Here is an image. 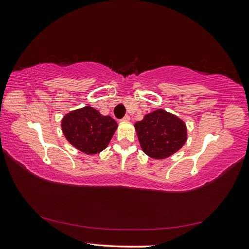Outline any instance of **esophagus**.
Instances as JSON below:
<instances>
[{
  "instance_id": "esophagus-1",
  "label": "esophagus",
  "mask_w": 249,
  "mask_h": 249,
  "mask_svg": "<svg viewBox=\"0 0 249 249\" xmlns=\"http://www.w3.org/2000/svg\"><path fill=\"white\" fill-rule=\"evenodd\" d=\"M129 120H130V117L128 115H125L123 119H122V121H124V122H128Z\"/></svg>"
}]
</instances>
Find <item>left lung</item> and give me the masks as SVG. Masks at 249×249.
I'll use <instances>...</instances> for the list:
<instances>
[{"label": "left lung", "instance_id": "1", "mask_svg": "<svg viewBox=\"0 0 249 249\" xmlns=\"http://www.w3.org/2000/svg\"><path fill=\"white\" fill-rule=\"evenodd\" d=\"M144 153L155 159H165L178 151L187 141L183 121L159 108L135 123Z\"/></svg>", "mask_w": 249, "mask_h": 249}]
</instances>
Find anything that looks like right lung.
<instances>
[{
  "instance_id": "right-lung-1",
  "label": "right lung",
  "mask_w": 249,
  "mask_h": 249,
  "mask_svg": "<svg viewBox=\"0 0 249 249\" xmlns=\"http://www.w3.org/2000/svg\"><path fill=\"white\" fill-rule=\"evenodd\" d=\"M61 127L71 145L82 153L94 155L105 149L117 123L111 116H104L95 108L86 107L65 115Z\"/></svg>"
}]
</instances>
